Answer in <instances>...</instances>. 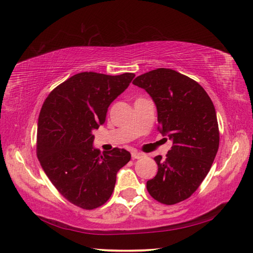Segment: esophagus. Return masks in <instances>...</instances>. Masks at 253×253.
Returning a JSON list of instances; mask_svg holds the SVG:
<instances>
[{
	"mask_svg": "<svg viewBox=\"0 0 253 253\" xmlns=\"http://www.w3.org/2000/svg\"><path fill=\"white\" fill-rule=\"evenodd\" d=\"M143 157V154L142 153H140V152H137V151H135V152H132L131 153V158L133 159V160H136V159H141Z\"/></svg>",
	"mask_w": 253,
	"mask_h": 253,
	"instance_id": "1",
	"label": "esophagus"
}]
</instances>
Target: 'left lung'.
I'll return each instance as SVG.
<instances>
[{
    "instance_id": "obj_1",
    "label": "left lung",
    "mask_w": 253,
    "mask_h": 253,
    "mask_svg": "<svg viewBox=\"0 0 253 253\" xmlns=\"http://www.w3.org/2000/svg\"><path fill=\"white\" fill-rule=\"evenodd\" d=\"M132 84L151 96L158 111V130L173 142L165 160L154 158L158 173L147 181V189L168 206L184 201L201 185L217 153L215 107L200 84L173 69H154Z\"/></svg>"
}]
</instances>
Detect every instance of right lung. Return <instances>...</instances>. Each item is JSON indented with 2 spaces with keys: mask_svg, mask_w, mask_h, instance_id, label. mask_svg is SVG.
I'll list each match as a JSON object with an SVG mask.
<instances>
[{
  "mask_svg": "<svg viewBox=\"0 0 253 253\" xmlns=\"http://www.w3.org/2000/svg\"><path fill=\"white\" fill-rule=\"evenodd\" d=\"M133 77L79 73L51 91L42 105L37 157L61 195L79 208L92 210L109 200L117 171L130 161L125 149L101 153L93 148V130L103 125L110 104Z\"/></svg>",
  "mask_w": 253,
  "mask_h": 253,
  "instance_id": "right-lung-1",
  "label": "right lung"
}]
</instances>
